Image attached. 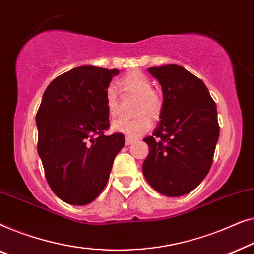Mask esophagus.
Masks as SVG:
<instances>
[{"label": "esophagus", "instance_id": "1", "mask_svg": "<svg viewBox=\"0 0 254 254\" xmlns=\"http://www.w3.org/2000/svg\"><path fill=\"white\" fill-rule=\"evenodd\" d=\"M138 139L137 138H132V137H128V135H127L126 137V144L127 145H131V144H133L134 141H137Z\"/></svg>", "mask_w": 254, "mask_h": 254}]
</instances>
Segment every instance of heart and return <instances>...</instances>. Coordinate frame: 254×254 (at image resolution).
<instances>
[{
  "label": "heart",
  "mask_w": 254,
  "mask_h": 254,
  "mask_svg": "<svg viewBox=\"0 0 254 254\" xmlns=\"http://www.w3.org/2000/svg\"><path fill=\"white\" fill-rule=\"evenodd\" d=\"M120 90L127 94L137 96L134 105V119H120L113 123V130L120 133L127 134L128 137H139L147 132L152 127L151 117H156L161 112L162 101L158 93L153 91L151 80L141 72H131L123 77L119 83ZM106 106L109 115L115 117L119 114L120 101L119 95L114 87H109L106 91Z\"/></svg>",
  "instance_id": "1"
}]
</instances>
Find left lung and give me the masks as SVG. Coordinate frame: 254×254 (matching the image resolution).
Returning a JSON list of instances; mask_svg holds the SVG:
<instances>
[{"label":"left lung","instance_id":"8db88e82","mask_svg":"<svg viewBox=\"0 0 254 254\" xmlns=\"http://www.w3.org/2000/svg\"><path fill=\"white\" fill-rule=\"evenodd\" d=\"M162 87L161 122L145 138L149 154L142 173L168 197L194 190L212 167L220 127L216 105L206 85L176 64L149 67Z\"/></svg>","mask_w":254,"mask_h":254}]
</instances>
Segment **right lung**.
<instances>
[{
    "label": "right lung",
    "mask_w": 254,
    "mask_h": 254,
    "mask_svg": "<svg viewBox=\"0 0 254 254\" xmlns=\"http://www.w3.org/2000/svg\"><path fill=\"white\" fill-rule=\"evenodd\" d=\"M117 69L78 66L46 88L35 122L38 153L49 187L70 205H87L105 189L123 133L106 135V91Z\"/></svg>",
    "instance_id": "obj_1"
}]
</instances>
